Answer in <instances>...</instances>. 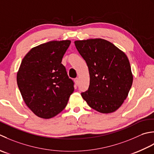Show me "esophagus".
I'll return each instance as SVG.
<instances>
[{"label":"esophagus","instance_id":"obj_1","mask_svg":"<svg viewBox=\"0 0 154 154\" xmlns=\"http://www.w3.org/2000/svg\"><path fill=\"white\" fill-rule=\"evenodd\" d=\"M74 82H75V84H76V86L78 85V82H79V80H78V78H75V79H74Z\"/></svg>","mask_w":154,"mask_h":154}]
</instances>
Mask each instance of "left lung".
<instances>
[{"mask_svg":"<svg viewBox=\"0 0 154 154\" xmlns=\"http://www.w3.org/2000/svg\"><path fill=\"white\" fill-rule=\"evenodd\" d=\"M74 44L90 74L88 90L81 93L83 99L99 112L116 111L126 99L132 85L133 76L126 55L101 38L76 40Z\"/></svg>","mask_w":154,"mask_h":154,"instance_id":"left-lung-1","label":"left lung"}]
</instances>
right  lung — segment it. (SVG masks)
<instances>
[{
	"mask_svg": "<svg viewBox=\"0 0 154 154\" xmlns=\"http://www.w3.org/2000/svg\"><path fill=\"white\" fill-rule=\"evenodd\" d=\"M70 40L51 41L28 52L17 73V84L25 103L34 114L48 119L62 112L74 90L62 60Z\"/></svg>",
	"mask_w": 154,
	"mask_h": 154,
	"instance_id": "obj_1",
	"label": "right lung"
}]
</instances>
